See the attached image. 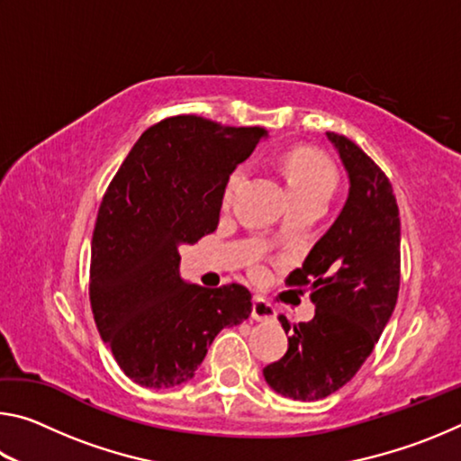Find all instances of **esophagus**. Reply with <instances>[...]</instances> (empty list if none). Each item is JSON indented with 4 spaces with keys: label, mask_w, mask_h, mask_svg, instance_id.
<instances>
[{
    "label": "esophagus",
    "mask_w": 461,
    "mask_h": 461,
    "mask_svg": "<svg viewBox=\"0 0 461 461\" xmlns=\"http://www.w3.org/2000/svg\"><path fill=\"white\" fill-rule=\"evenodd\" d=\"M275 317H276L275 307L268 305V303L260 299V296H256L252 301V319H256V321H272Z\"/></svg>",
    "instance_id": "1"
}]
</instances>
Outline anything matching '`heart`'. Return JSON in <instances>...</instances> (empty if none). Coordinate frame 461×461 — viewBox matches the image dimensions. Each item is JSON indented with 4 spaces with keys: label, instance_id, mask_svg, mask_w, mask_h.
<instances>
[{
    "label": "heart",
    "instance_id": "1",
    "mask_svg": "<svg viewBox=\"0 0 461 461\" xmlns=\"http://www.w3.org/2000/svg\"><path fill=\"white\" fill-rule=\"evenodd\" d=\"M283 173L293 205H323L333 197L338 173L325 156L311 150H293L285 156ZM246 178V167H238L228 176L223 203H230Z\"/></svg>",
    "mask_w": 461,
    "mask_h": 461
}]
</instances>
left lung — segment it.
Segmentation results:
<instances>
[{
  "label": "left lung",
  "mask_w": 461,
  "mask_h": 461,
  "mask_svg": "<svg viewBox=\"0 0 461 461\" xmlns=\"http://www.w3.org/2000/svg\"><path fill=\"white\" fill-rule=\"evenodd\" d=\"M349 178L348 201L286 286H309L315 317L293 327L286 354L264 368L278 394L319 401L356 376L393 315L401 285V220L393 185L346 136L327 131Z\"/></svg>",
  "instance_id": "obj_1"
}]
</instances>
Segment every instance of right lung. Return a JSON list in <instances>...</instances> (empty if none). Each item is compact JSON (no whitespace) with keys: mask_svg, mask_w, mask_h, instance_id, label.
Listing matches in <instances>:
<instances>
[{"mask_svg":"<svg viewBox=\"0 0 461 461\" xmlns=\"http://www.w3.org/2000/svg\"><path fill=\"white\" fill-rule=\"evenodd\" d=\"M264 136L175 115L140 136L109 183L93 230L89 299L101 339L136 384L191 380L215 335L252 313L246 286L185 283L178 246L217 230L228 176Z\"/></svg>","mask_w":461,"mask_h":461,"instance_id":"obj_1","label":"right lung"}]
</instances>
